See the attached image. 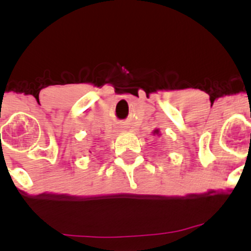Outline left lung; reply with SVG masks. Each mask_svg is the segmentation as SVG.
Wrapping results in <instances>:
<instances>
[{"label": "left lung", "mask_w": 251, "mask_h": 251, "mask_svg": "<svg viewBox=\"0 0 251 251\" xmlns=\"http://www.w3.org/2000/svg\"><path fill=\"white\" fill-rule=\"evenodd\" d=\"M158 132H159V131H158V129H155V131H154V133H158Z\"/></svg>", "instance_id": "left-lung-1"}]
</instances>
